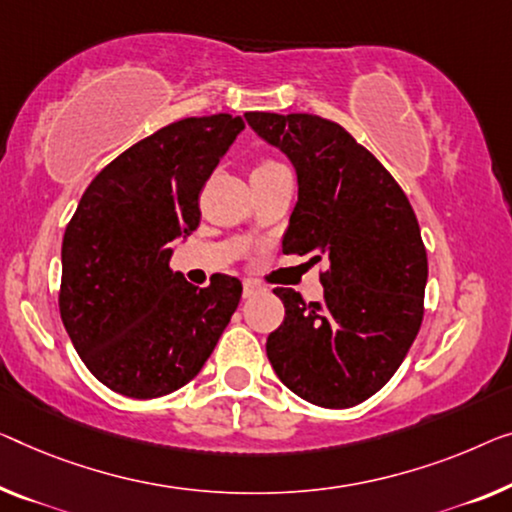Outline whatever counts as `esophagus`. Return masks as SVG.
Instances as JSON below:
<instances>
[{
	"instance_id": "1",
	"label": "esophagus",
	"mask_w": 512,
	"mask_h": 512,
	"mask_svg": "<svg viewBox=\"0 0 512 512\" xmlns=\"http://www.w3.org/2000/svg\"><path fill=\"white\" fill-rule=\"evenodd\" d=\"M262 292H264V287L257 285V282H253V280L243 282V299H253V296L262 294Z\"/></svg>"
}]
</instances>
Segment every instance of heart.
Returning <instances> with one entry per match:
<instances>
[{
	"instance_id": "1",
	"label": "heart",
	"mask_w": 512,
	"mask_h": 512,
	"mask_svg": "<svg viewBox=\"0 0 512 512\" xmlns=\"http://www.w3.org/2000/svg\"><path fill=\"white\" fill-rule=\"evenodd\" d=\"M276 167H282V165L273 163V160H264V163H259L253 172H269V170H276Z\"/></svg>"
}]
</instances>
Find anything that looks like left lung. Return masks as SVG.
<instances>
[{
  "instance_id": "1",
  "label": "left lung",
  "mask_w": 512,
  "mask_h": 512,
  "mask_svg": "<svg viewBox=\"0 0 512 512\" xmlns=\"http://www.w3.org/2000/svg\"><path fill=\"white\" fill-rule=\"evenodd\" d=\"M246 121L296 172L282 253L326 264L322 301L276 289L285 322L266 356L299 398L354 407L395 375L421 329L427 255L416 213L386 167L335 121L273 112H246Z\"/></svg>"
}]
</instances>
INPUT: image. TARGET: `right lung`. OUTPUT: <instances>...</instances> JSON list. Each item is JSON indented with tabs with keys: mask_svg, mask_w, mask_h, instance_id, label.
<instances>
[{
	"mask_svg": "<svg viewBox=\"0 0 512 512\" xmlns=\"http://www.w3.org/2000/svg\"><path fill=\"white\" fill-rule=\"evenodd\" d=\"M246 124L190 117L117 156L89 183L61 243L59 312L91 375L135 400L186 386L241 299V282L195 287L172 241L200 225V190Z\"/></svg>",
	"mask_w": 512,
	"mask_h": 512,
	"instance_id": "add662e5",
	"label": "right lung"
}]
</instances>
